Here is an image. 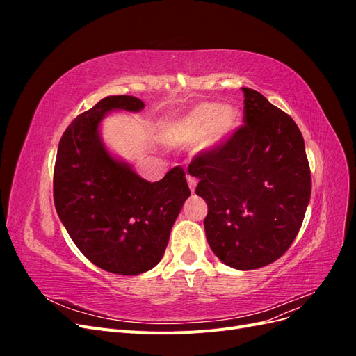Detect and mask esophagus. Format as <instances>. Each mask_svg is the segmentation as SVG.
<instances>
[{
	"label": "esophagus",
	"mask_w": 356,
	"mask_h": 356,
	"mask_svg": "<svg viewBox=\"0 0 356 356\" xmlns=\"http://www.w3.org/2000/svg\"><path fill=\"white\" fill-rule=\"evenodd\" d=\"M187 182H188V187H190V190H191V193H195V190H196V184H197V181H196V178L195 177H187Z\"/></svg>",
	"instance_id": "1"
}]
</instances>
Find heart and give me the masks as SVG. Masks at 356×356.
<instances>
[{
  "label": "heart",
  "instance_id": "b5f03b06",
  "mask_svg": "<svg viewBox=\"0 0 356 356\" xmlns=\"http://www.w3.org/2000/svg\"><path fill=\"white\" fill-rule=\"evenodd\" d=\"M239 122V111L232 105L200 102L186 114L172 117L161 123V135L172 144H193L204 138L213 147L227 138Z\"/></svg>",
  "mask_w": 356,
  "mask_h": 356
}]
</instances>
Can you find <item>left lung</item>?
Segmentation results:
<instances>
[{
  "mask_svg": "<svg viewBox=\"0 0 356 356\" xmlns=\"http://www.w3.org/2000/svg\"><path fill=\"white\" fill-rule=\"evenodd\" d=\"M243 90V126L191 160L208 203L207 239L220 260L252 270L282 257L303 224L312 179L298 126L257 90Z\"/></svg>",
  "mask_w": 356,
  "mask_h": 356,
  "instance_id": "1",
  "label": "left lung"
}]
</instances>
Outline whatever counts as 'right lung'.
<instances>
[{
    "label": "right lung",
    "instance_id": "1",
    "mask_svg": "<svg viewBox=\"0 0 356 356\" xmlns=\"http://www.w3.org/2000/svg\"><path fill=\"white\" fill-rule=\"evenodd\" d=\"M144 106L135 96H106L75 117L60 138L53 172L55 207L72 242L95 266L126 276L144 273L161 260L190 196L182 168L148 182L104 147V115Z\"/></svg>",
    "mask_w": 356,
    "mask_h": 356
}]
</instances>
